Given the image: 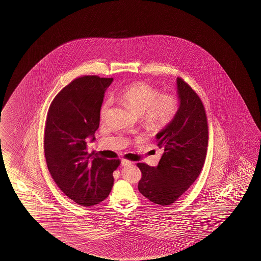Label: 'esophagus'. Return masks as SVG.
Instances as JSON below:
<instances>
[{
  "label": "esophagus",
  "mask_w": 261,
  "mask_h": 261,
  "mask_svg": "<svg viewBox=\"0 0 261 261\" xmlns=\"http://www.w3.org/2000/svg\"><path fill=\"white\" fill-rule=\"evenodd\" d=\"M132 162L131 161H129L127 159H122L121 160V165L123 166V167H126V166H129V165H131Z\"/></svg>",
  "instance_id": "1"
}]
</instances>
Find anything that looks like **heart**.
Segmentation results:
<instances>
[{"mask_svg":"<svg viewBox=\"0 0 261 261\" xmlns=\"http://www.w3.org/2000/svg\"><path fill=\"white\" fill-rule=\"evenodd\" d=\"M119 97L126 107L141 116L150 129L164 128L171 122L178 109V100L175 94H159L158 90L145 82H136L125 86ZM111 106V98L103 101L100 116L105 117Z\"/></svg>","mask_w":261,"mask_h":261,"instance_id":"heart-1","label":"heart"}]
</instances>
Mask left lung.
<instances>
[{"label":"left lung","instance_id":"1","mask_svg":"<svg viewBox=\"0 0 261 261\" xmlns=\"http://www.w3.org/2000/svg\"><path fill=\"white\" fill-rule=\"evenodd\" d=\"M179 107L171 122L156 134L164 150L156 167L138 163L142 172L138 190L154 204L171 205L197 179L205 163L208 126L199 96L176 78Z\"/></svg>","mask_w":261,"mask_h":261}]
</instances>
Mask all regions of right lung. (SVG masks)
<instances>
[{"instance_id":"1","label":"right lung","mask_w":261,"mask_h":261,"mask_svg":"<svg viewBox=\"0 0 261 261\" xmlns=\"http://www.w3.org/2000/svg\"><path fill=\"white\" fill-rule=\"evenodd\" d=\"M113 78L79 77L61 90L48 110L44 154L48 170L61 191L79 205L92 206L111 192L113 172L120 160L88 154L94 141L105 92Z\"/></svg>"}]
</instances>
